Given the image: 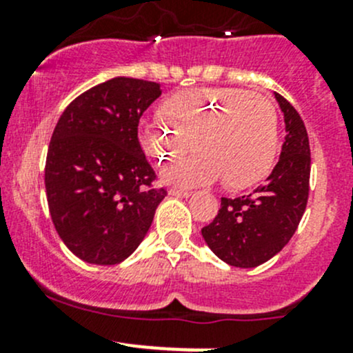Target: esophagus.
<instances>
[{
    "mask_svg": "<svg viewBox=\"0 0 353 353\" xmlns=\"http://www.w3.org/2000/svg\"><path fill=\"white\" fill-rule=\"evenodd\" d=\"M169 194H172V196H177V198H190L191 196V191H188V190H176V188H174V190L169 191Z\"/></svg>",
    "mask_w": 353,
    "mask_h": 353,
    "instance_id": "1",
    "label": "esophagus"
}]
</instances>
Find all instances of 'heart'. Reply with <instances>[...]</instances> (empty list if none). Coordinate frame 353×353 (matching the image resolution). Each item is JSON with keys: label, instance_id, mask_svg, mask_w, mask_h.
I'll list each match as a JSON object with an SVG mask.
<instances>
[{"label": "heart", "instance_id": "obj_1", "mask_svg": "<svg viewBox=\"0 0 353 353\" xmlns=\"http://www.w3.org/2000/svg\"><path fill=\"white\" fill-rule=\"evenodd\" d=\"M165 114L140 121V143L148 155L181 157L162 167V181L198 188L225 179L230 188L258 183L272 167L279 143V116L268 97L241 88H193L165 102Z\"/></svg>", "mask_w": 353, "mask_h": 353}]
</instances>
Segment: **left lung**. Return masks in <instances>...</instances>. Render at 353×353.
<instances>
[{
	"label": "left lung",
	"instance_id": "8db88e82",
	"mask_svg": "<svg viewBox=\"0 0 353 353\" xmlns=\"http://www.w3.org/2000/svg\"><path fill=\"white\" fill-rule=\"evenodd\" d=\"M285 119L282 154L265 184L251 194L222 198L219 215L203 227L208 248L227 265L254 268L282 251L305 212L311 176L307 131L294 105L275 94Z\"/></svg>",
	"mask_w": 353,
	"mask_h": 353
}]
</instances>
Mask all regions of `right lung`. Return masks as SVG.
Instances as JSON below:
<instances>
[{
	"mask_svg": "<svg viewBox=\"0 0 353 353\" xmlns=\"http://www.w3.org/2000/svg\"><path fill=\"white\" fill-rule=\"evenodd\" d=\"M162 95L155 81L117 77L74 99L59 117L46 160V194L66 248L92 265H117L147 236L165 190L138 140Z\"/></svg>",
	"mask_w": 353,
	"mask_h": 353,
	"instance_id": "1",
	"label": "right lung"
}]
</instances>
